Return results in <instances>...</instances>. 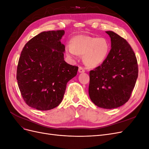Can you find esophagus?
Wrapping results in <instances>:
<instances>
[{
    "instance_id": "1",
    "label": "esophagus",
    "mask_w": 149,
    "mask_h": 149,
    "mask_svg": "<svg viewBox=\"0 0 149 149\" xmlns=\"http://www.w3.org/2000/svg\"><path fill=\"white\" fill-rule=\"evenodd\" d=\"M78 71L79 73H84L85 72V70L83 68V67H79V69H78Z\"/></svg>"
}]
</instances>
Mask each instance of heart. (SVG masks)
Segmentation results:
<instances>
[{
    "label": "heart",
    "instance_id": "heart-1",
    "mask_svg": "<svg viewBox=\"0 0 149 149\" xmlns=\"http://www.w3.org/2000/svg\"><path fill=\"white\" fill-rule=\"evenodd\" d=\"M109 45L104 38L78 35L72 40L71 45L67 44L65 52L69 57L76 55L84 56L85 64L90 67H96L103 63L108 56Z\"/></svg>",
    "mask_w": 149,
    "mask_h": 149
}]
</instances>
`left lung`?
<instances>
[{"mask_svg":"<svg viewBox=\"0 0 149 149\" xmlns=\"http://www.w3.org/2000/svg\"><path fill=\"white\" fill-rule=\"evenodd\" d=\"M111 49L104 62L89 71V95L97 106L114 109L127 102L138 77L136 55L126 40L112 31Z\"/></svg>","mask_w":149,"mask_h":149,"instance_id":"obj_1","label":"left lung"}]
</instances>
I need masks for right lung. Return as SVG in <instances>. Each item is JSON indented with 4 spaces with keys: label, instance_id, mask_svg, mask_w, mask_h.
Returning <instances> with one entry per match:
<instances>
[{
    "label": "right lung",
    "instance_id": "obj_1",
    "mask_svg": "<svg viewBox=\"0 0 149 149\" xmlns=\"http://www.w3.org/2000/svg\"><path fill=\"white\" fill-rule=\"evenodd\" d=\"M64 30L48 31L25 44L17 70L20 93L29 106L40 111L57 107L66 84L77 74L78 67L64 60L65 47L60 40Z\"/></svg>",
    "mask_w": 149,
    "mask_h": 149
}]
</instances>
